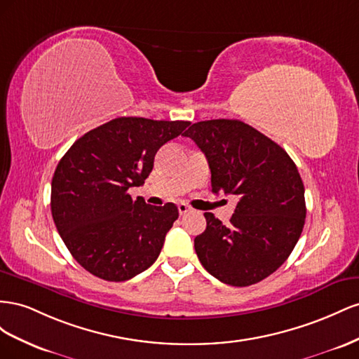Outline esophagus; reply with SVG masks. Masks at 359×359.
I'll return each mask as SVG.
<instances>
[{
    "label": "esophagus",
    "instance_id": "34e87169",
    "mask_svg": "<svg viewBox=\"0 0 359 359\" xmlns=\"http://www.w3.org/2000/svg\"><path fill=\"white\" fill-rule=\"evenodd\" d=\"M177 209H179V213H180V215H185V213L191 212V208L188 206L187 203H179V204H177Z\"/></svg>",
    "mask_w": 359,
    "mask_h": 359
}]
</instances>
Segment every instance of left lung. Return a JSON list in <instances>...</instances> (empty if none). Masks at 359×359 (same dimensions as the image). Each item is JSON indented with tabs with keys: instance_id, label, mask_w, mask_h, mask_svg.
I'll return each mask as SVG.
<instances>
[{
	"instance_id": "1",
	"label": "left lung",
	"mask_w": 359,
	"mask_h": 359,
	"mask_svg": "<svg viewBox=\"0 0 359 359\" xmlns=\"http://www.w3.org/2000/svg\"><path fill=\"white\" fill-rule=\"evenodd\" d=\"M204 153L212 191L238 196L230 222L206 212L194 239L198 260L219 281L247 287L287 260L305 224L304 183L283 147L241 120L198 121L183 134Z\"/></svg>"
}]
</instances>
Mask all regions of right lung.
<instances>
[{
	"mask_svg": "<svg viewBox=\"0 0 359 359\" xmlns=\"http://www.w3.org/2000/svg\"><path fill=\"white\" fill-rule=\"evenodd\" d=\"M189 121L118 117L76 140L60 159L50 212L61 239L86 271L126 281L156 262L177 206L132 200L153 170L156 151Z\"/></svg>",
	"mask_w": 359,
	"mask_h": 359,
	"instance_id": "1",
	"label": "right lung"
}]
</instances>
